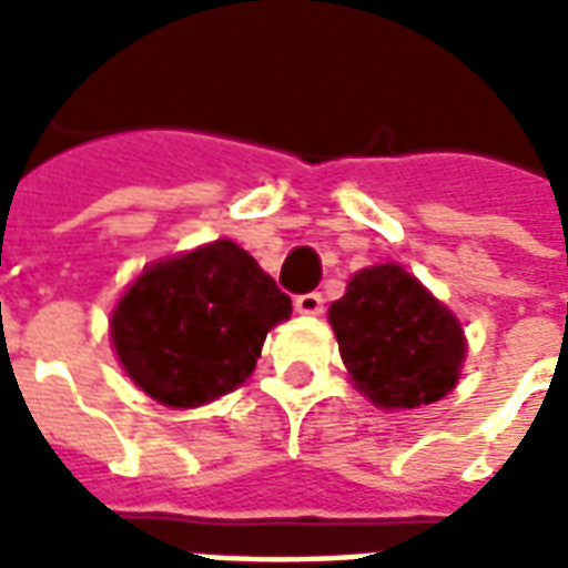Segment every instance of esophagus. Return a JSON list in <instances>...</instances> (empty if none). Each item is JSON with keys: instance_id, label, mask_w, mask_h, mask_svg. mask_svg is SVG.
<instances>
[{"instance_id": "1", "label": "esophagus", "mask_w": 568, "mask_h": 568, "mask_svg": "<svg viewBox=\"0 0 568 568\" xmlns=\"http://www.w3.org/2000/svg\"><path fill=\"white\" fill-rule=\"evenodd\" d=\"M322 304H325V297H322L320 292H307V295L295 297V310L297 313H304V316H320Z\"/></svg>"}]
</instances>
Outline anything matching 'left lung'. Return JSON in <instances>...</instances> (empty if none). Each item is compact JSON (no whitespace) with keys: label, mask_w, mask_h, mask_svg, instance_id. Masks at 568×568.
<instances>
[{"label":"left lung","mask_w":568,"mask_h":568,"mask_svg":"<svg viewBox=\"0 0 568 568\" xmlns=\"http://www.w3.org/2000/svg\"><path fill=\"white\" fill-rule=\"evenodd\" d=\"M328 320L344 365L377 407L432 405L459 381V322L398 264L356 273Z\"/></svg>","instance_id":"1"}]
</instances>
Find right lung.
<instances>
[{
	"instance_id": "add662e5",
	"label": "right lung",
	"mask_w": 568,
	"mask_h": 568,
	"mask_svg": "<svg viewBox=\"0 0 568 568\" xmlns=\"http://www.w3.org/2000/svg\"><path fill=\"white\" fill-rule=\"evenodd\" d=\"M292 297L248 252L219 240L161 261L112 313V341L133 383L170 407H197L246 381Z\"/></svg>"
}]
</instances>
